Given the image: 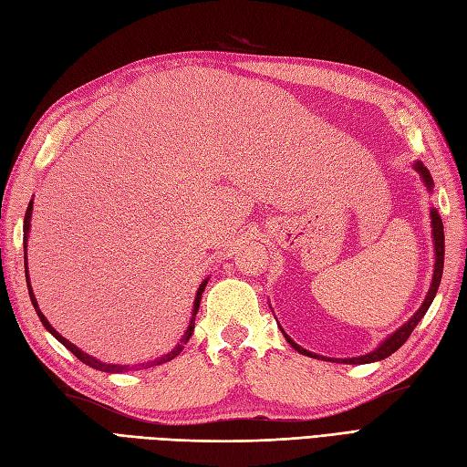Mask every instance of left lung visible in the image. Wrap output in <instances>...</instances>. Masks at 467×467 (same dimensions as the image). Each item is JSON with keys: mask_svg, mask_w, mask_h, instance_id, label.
Instances as JSON below:
<instances>
[{"mask_svg": "<svg viewBox=\"0 0 467 467\" xmlns=\"http://www.w3.org/2000/svg\"><path fill=\"white\" fill-rule=\"evenodd\" d=\"M414 169H417V172L420 174V179L424 181V184H426V188L428 191H432V186H434V181H432V176H431V172H428V169L422 165L420 161H417L412 165ZM431 220H432V235H434V251H436V263H434V275H432V285H431V291H428V295H426V298H424V302H422V306L414 312V317L409 320V322H405L402 324L397 332H393L390 334L389 337H385L383 342L377 346L373 351H369V354H365V356H359V358H348V359H332V358H327V361H337V363H349V365H361V363H373V361H381V359H385V358H389L390 354H395V351L407 342L409 339V336L412 334V330L414 327H417V324L422 320V317L426 314V310L431 308V305H432V300H434V296H436V293H438V286H440V281H442V269H444V223H442V218H440V213H438V210L436 208H432L431 210ZM283 334H285V330H283ZM285 337H286V342L291 344L298 354H302V356H308V358H317V359H326V358H322V356H317V354H312V351H308V349H305V348H300L298 344H295L291 337H288L286 334H285Z\"/></svg>", "mask_w": 467, "mask_h": 467, "instance_id": "left-lung-1", "label": "left lung"}]
</instances>
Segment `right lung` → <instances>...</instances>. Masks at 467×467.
Listing matches in <instances>:
<instances>
[{
	"label": "right lung",
	"mask_w": 467,
	"mask_h": 467,
	"mask_svg": "<svg viewBox=\"0 0 467 467\" xmlns=\"http://www.w3.org/2000/svg\"><path fill=\"white\" fill-rule=\"evenodd\" d=\"M31 213H33V200L29 202V206H27V212H25V222H23V249H25V261H27V237H29V228H31ZM25 279H27V288H29V296H31V302H33V306H35V312H36V317H39V320L43 322V326L47 327V330L53 334L58 342L65 346L68 351H72L74 356H77L82 363H86V365H90V368H94V369H98V371H106V373H121V371H128V369H141V368H153V365H161V363H167V361H171V359H174L176 356L181 354L182 351V348L186 346V342L188 339H191V336H192V332H194V320H196V314H198V306H200V298H202V293H204V288H206V285H208V279H204L202 281V285L198 286V293H196V298H194V308H192V318H191V324H188V327H186V332H184V336L181 337V342L176 344L169 354H165V356H161V358H157V359H153V361H147V363H140V365H113V363H104V361H99V359H96V358H92V356H88V354H84V351L80 349V348H77L74 344H70L67 337H62L53 326H50V322L45 318V314L39 310V305H36V298H35V293H33V288H31V281H29V271H27V263H25Z\"/></svg>",
	"instance_id": "right-lung-1"
}]
</instances>
